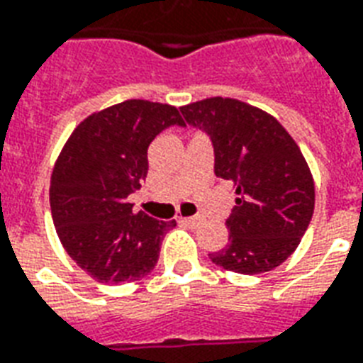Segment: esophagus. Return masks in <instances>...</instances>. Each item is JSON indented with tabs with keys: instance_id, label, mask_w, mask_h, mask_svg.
Wrapping results in <instances>:
<instances>
[{
	"instance_id": "obj_1",
	"label": "esophagus",
	"mask_w": 363,
	"mask_h": 363,
	"mask_svg": "<svg viewBox=\"0 0 363 363\" xmlns=\"http://www.w3.org/2000/svg\"><path fill=\"white\" fill-rule=\"evenodd\" d=\"M182 223H185V225H189V228H197L199 223L203 222V218H199V216H191V218H182L179 220Z\"/></svg>"
}]
</instances>
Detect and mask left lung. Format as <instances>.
I'll list each match as a JSON object with an SVG mask.
<instances>
[{
  "label": "left lung",
  "mask_w": 363,
  "mask_h": 363,
  "mask_svg": "<svg viewBox=\"0 0 363 363\" xmlns=\"http://www.w3.org/2000/svg\"><path fill=\"white\" fill-rule=\"evenodd\" d=\"M182 114L208 133L216 176L235 185L237 206L225 220L230 239L211 260L245 275L277 268L314 214V179L298 145L272 114L243 101L211 97L185 105Z\"/></svg>",
  "instance_id": "1"
}]
</instances>
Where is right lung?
<instances>
[{
	"label": "right lung",
	"instance_id": "right-lung-1",
	"mask_svg": "<svg viewBox=\"0 0 363 363\" xmlns=\"http://www.w3.org/2000/svg\"><path fill=\"white\" fill-rule=\"evenodd\" d=\"M170 126H184L178 108L130 99L89 114L62 147L51 174V216L68 256L95 281H138L157 266L176 222L133 212L130 195L147 176L151 141Z\"/></svg>",
	"mask_w": 363,
	"mask_h": 363
}]
</instances>
